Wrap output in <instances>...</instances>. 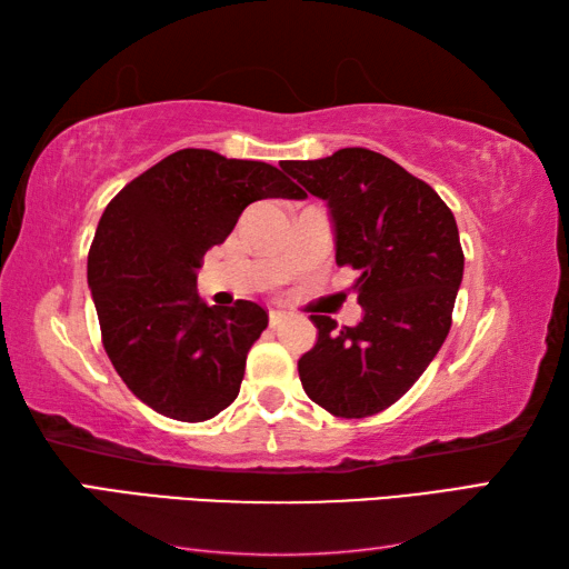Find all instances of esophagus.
<instances>
[{
    "mask_svg": "<svg viewBox=\"0 0 569 569\" xmlns=\"http://www.w3.org/2000/svg\"><path fill=\"white\" fill-rule=\"evenodd\" d=\"M286 320V312L283 310H271L269 312V322L271 325H281Z\"/></svg>",
    "mask_w": 569,
    "mask_h": 569,
    "instance_id": "1",
    "label": "esophagus"
}]
</instances>
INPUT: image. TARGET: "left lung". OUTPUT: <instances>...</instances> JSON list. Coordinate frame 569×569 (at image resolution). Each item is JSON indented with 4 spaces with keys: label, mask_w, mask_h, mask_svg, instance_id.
I'll return each instance as SVG.
<instances>
[{
    "label": "left lung",
    "mask_w": 569,
    "mask_h": 569,
    "mask_svg": "<svg viewBox=\"0 0 569 569\" xmlns=\"http://www.w3.org/2000/svg\"><path fill=\"white\" fill-rule=\"evenodd\" d=\"M283 171L328 202L337 266H352L365 318L337 328L310 316L318 342L298 359L310 401L337 418L396 403L440 352L452 325L465 253L452 210L426 180L369 149H340Z\"/></svg>",
    "instance_id": "obj_1"
}]
</instances>
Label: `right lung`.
Masks as SVG:
<instances>
[{
    "instance_id": "1",
    "label": "right lung",
    "mask_w": 569,
    "mask_h": 569,
    "mask_svg": "<svg viewBox=\"0 0 569 569\" xmlns=\"http://www.w3.org/2000/svg\"><path fill=\"white\" fill-rule=\"evenodd\" d=\"M263 198L306 192L271 163L183 149L131 180L102 212L88 257L102 345L156 413L202 422L237 398L269 312L253 300L202 303L198 269L247 204Z\"/></svg>"
}]
</instances>
